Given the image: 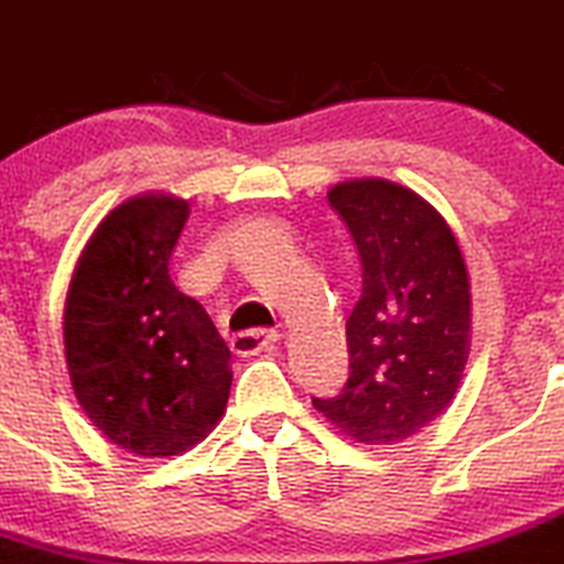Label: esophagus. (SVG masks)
<instances>
[{
  "mask_svg": "<svg viewBox=\"0 0 564 564\" xmlns=\"http://www.w3.org/2000/svg\"><path fill=\"white\" fill-rule=\"evenodd\" d=\"M278 338H281L278 330H242L231 338V349L237 355H242V358H248V355H256L261 352V349L272 347Z\"/></svg>",
  "mask_w": 564,
  "mask_h": 564,
  "instance_id": "obj_1",
  "label": "esophagus"
}]
</instances>
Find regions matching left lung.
<instances>
[{"instance_id": "obj_1", "label": "left lung", "mask_w": 564, "mask_h": 564, "mask_svg": "<svg viewBox=\"0 0 564 564\" xmlns=\"http://www.w3.org/2000/svg\"><path fill=\"white\" fill-rule=\"evenodd\" d=\"M347 223L364 289L347 319L349 377L314 408L358 444H399L455 399L471 347V283L444 217L386 178L327 193Z\"/></svg>"}]
</instances>
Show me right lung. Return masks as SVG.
Wrapping results in <instances>:
<instances>
[{"instance_id": "right-lung-1", "label": "right lung", "mask_w": 564, "mask_h": 564, "mask_svg": "<svg viewBox=\"0 0 564 564\" xmlns=\"http://www.w3.org/2000/svg\"><path fill=\"white\" fill-rule=\"evenodd\" d=\"M187 217L173 195L123 200L85 245L65 297L76 399L104 438L137 457L204 441L231 391V349L167 270Z\"/></svg>"}]
</instances>
